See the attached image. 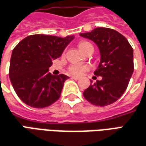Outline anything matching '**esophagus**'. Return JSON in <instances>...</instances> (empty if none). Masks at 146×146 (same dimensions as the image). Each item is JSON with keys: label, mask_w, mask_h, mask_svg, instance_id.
Here are the masks:
<instances>
[{"label": "esophagus", "mask_w": 146, "mask_h": 146, "mask_svg": "<svg viewBox=\"0 0 146 146\" xmlns=\"http://www.w3.org/2000/svg\"><path fill=\"white\" fill-rule=\"evenodd\" d=\"M71 78H72V79H73V80H79V77H77V76H72Z\"/></svg>", "instance_id": "1"}]
</instances>
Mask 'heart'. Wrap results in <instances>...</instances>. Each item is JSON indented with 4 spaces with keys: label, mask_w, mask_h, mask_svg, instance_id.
<instances>
[{
    "label": "heart",
    "mask_w": 146,
    "mask_h": 146,
    "mask_svg": "<svg viewBox=\"0 0 146 146\" xmlns=\"http://www.w3.org/2000/svg\"><path fill=\"white\" fill-rule=\"evenodd\" d=\"M92 46V44H90L89 42L85 41H81L78 43V47L80 50V51H82L83 53L87 50L88 49ZM88 70V67L87 66L84 65H77V64H73L71 65L68 67V72L72 74L73 76H80L81 75H83L84 72H86Z\"/></svg>",
    "instance_id": "heart-1"
}]
</instances>
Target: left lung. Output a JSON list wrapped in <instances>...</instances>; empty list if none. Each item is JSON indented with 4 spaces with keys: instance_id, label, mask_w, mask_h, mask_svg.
<instances>
[{
    "instance_id": "1",
    "label": "left lung",
    "mask_w": 146,
    "mask_h": 146,
    "mask_svg": "<svg viewBox=\"0 0 146 146\" xmlns=\"http://www.w3.org/2000/svg\"><path fill=\"white\" fill-rule=\"evenodd\" d=\"M80 35L94 42L101 55L94 72L96 76H102L101 80L91 82L84 96L96 106L111 104L123 96L133 74V48L123 35L108 27H97Z\"/></svg>"
}]
</instances>
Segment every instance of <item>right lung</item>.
Instances as JSON below:
<instances>
[{"mask_svg": "<svg viewBox=\"0 0 146 146\" xmlns=\"http://www.w3.org/2000/svg\"><path fill=\"white\" fill-rule=\"evenodd\" d=\"M73 38L32 35L13 49L9 77L16 93L24 104L35 108H44L58 100L69 76H52L49 67L52 61L62 55Z\"/></svg>", "mask_w": 146, "mask_h": 146, "instance_id": "obj_1", "label": "right lung"}]
</instances>
